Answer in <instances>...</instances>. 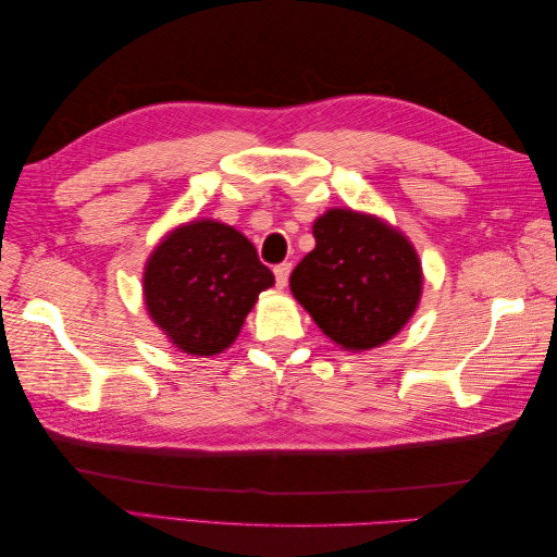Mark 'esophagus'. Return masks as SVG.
Segmentation results:
<instances>
[{"instance_id": "1", "label": "esophagus", "mask_w": 557, "mask_h": 557, "mask_svg": "<svg viewBox=\"0 0 557 557\" xmlns=\"http://www.w3.org/2000/svg\"><path fill=\"white\" fill-rule=\"evenodd\" d=\"M290 272H293V264L290 262H281V264L274 267V276H276L278 288H285V285H288Z\"/></svg>"}]
</instances>
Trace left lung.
Returning a JSON list of instances; mask_svg holds the SVG:
<instances>
[{"instance_id": "obj_1", "label": "left lung", "mask_w": 557, "mask_h": 557, "mask_svg": "<svg viewBox=\"0 0 557 557\" xmlns=\"http://www.w3.org/2000/svg\"><path fill=\"white\" fill-rule=\"evenodd\" d=\"M315 248L290 290L315 325L346 350L385 344L409 323L423 269L411 242L376 215L330 209L313 223Z\"/></svg>"}]
</instances>
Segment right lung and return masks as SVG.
I'll return each mask as SVG.
<instances>
[{"label": "right lung", "instance_id": "obj_1", "mask_svg": "<svg viewBox=\"0 0 557 557\" xmlns=\"http://www.w3.org/2000/svg\"><path fill=\"white\" fill-rule=\"evenodd\" d=\"M274 274L242 232L218 221H193L166 234L150 252L144 299L153 323L188 356H215L239 336L258 295Z\"/></svg>", "mask_w": 557, "mask_h": 557}]
</instances>
